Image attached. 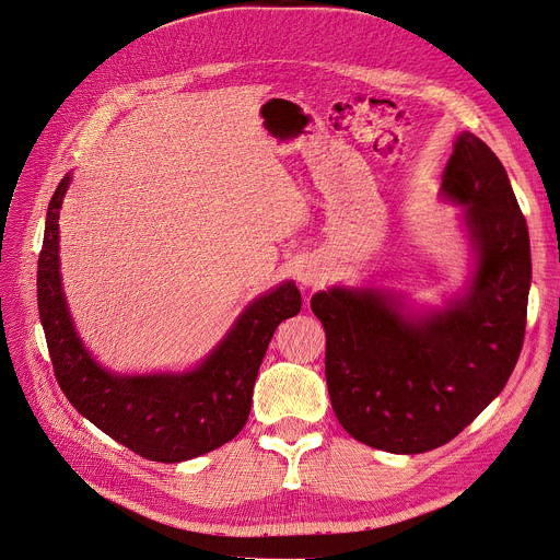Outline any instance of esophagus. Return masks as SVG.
Masks as SVG:
<instances>
[{"mask_svg":"<svg viewBox=\"0 0 560 560\" xmlns=\"http://www.w3.org/2000/svg\"><path fill=\"white\" fill-rule=\"evenodd\" d=\"M299 281H301V285H319V283L324 281V277H322L319 268H315V266H303V268L299 270Z\"/></svg>","mask_w":560,"mask_h":560,"instance_id":"esophagus-1","label":"esophagus"}]
</instances>
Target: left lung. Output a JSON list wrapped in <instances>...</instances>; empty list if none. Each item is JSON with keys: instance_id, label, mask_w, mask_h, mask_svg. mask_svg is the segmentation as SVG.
<instances>
[{"instance_id": "left-lung-1", "label": "left lung", "mask_w": 560, "mask_h": 560, "mask_svg": "<svg viewBox=\"0 0 560 560\" xmlns=\"http://www.w3.org/2000/svg\"><path fill=\"white\" fill-rule=\"evenodd\" d=\"M442 194L465 206L476 252L469 290L442 313L409 317L380 290L330 288L311 301L326 330V382L339 424L388 453H424L469 427L514 373L525 339L532 254L502 163L457 136Z\"/></svg>"}]
</instances>
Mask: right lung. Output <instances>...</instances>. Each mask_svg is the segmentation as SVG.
<instances>
[{
	"instance_id": "1",
	"label": "right lung",
	"mask_w": 560,
	"mask_h": 560,
	"mask_svg": "<svg viewBox=\"0 0 560 560\" xmlns=\"http://www.w3.org/2000/svg\"><path fill=\"white\" fill-rule=\"evenodd\" d=\"M71 176L48 202L37 261V308L56 380L78 413L154 463H183L230 442L245 427L254 380L277 326L301 311L292 281L254 299L228 337L183 375H114L82 346L60 281L58 219Z\"/></svg>"
}]
</instances>
